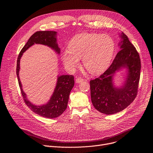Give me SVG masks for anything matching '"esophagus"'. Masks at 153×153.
<instances>
[{"mask_svg":"<svg viewBox=\"0 0 153 153\" xmlns=\"http://www.w3.org/2000/svg\"><path fill=\"white\" fill-rule=\"evenodd\" d=\"M83 80H84V79H82V77H77V78L76 79V82L77 83H80V82H83Z\"/></svg>","mask_w":153,"mask_h":153,"instance_id":"obj_1","label":"esophagus"}]
</instances>
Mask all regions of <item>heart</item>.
Segmentation results:
<instances>
[{"instance_id":"heart-1","label":"heart","mask_w":153,"mask_h":153,"mask_svg":"<svg viewBox=\"0 0 153 153\" xmlns=\"http://www.w3.org/2000/svg\"><path fill=\"white\" fill-rule=\"evenodd\" d=\"M114 50V41L110 36L82 33L71 40L68 50L62 54V59L65 67L74 70L82 58L83 67L90 73L98 74L110 65Z\"/></svg>"}]
</instances>
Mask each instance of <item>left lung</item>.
Masks as SVG:
<instances>
[{"mask_svg": "<svg viewBox=\"0 0 153 153\" xmlns=\"http://www.w3.org/2000/svg\"><path fill=\"white\" fill-rule=\"evenodd\" d=\"M120 37V50L110 67L90 82L93 106L99 112L108 115L123 110L133 102L138 91L141 68L139 54L123 33ZM121 68H128V77L123 88L117 89L113 86L112 76Z\"/></svg>", "mask_w": 153, "mask_h": 153, "instance_id": "8db88e82", "label": "left lung"}]
</instances>
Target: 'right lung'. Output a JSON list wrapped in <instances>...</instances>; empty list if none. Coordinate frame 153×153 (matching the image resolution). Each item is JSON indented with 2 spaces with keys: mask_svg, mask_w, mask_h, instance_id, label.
I'll use <instances>...</instances> for the list:
<instances>
[{
  "mask_svg": "<svg viewBox=\"0 0 153 153\" xmlns=\"http://www.w3.org/2000/svg\"><path fill=\"white\" fill-rule=\"evenodd\" d=\"M56 32L51 31H40L33 34L25 46L21 50L17 60L16 74L22 96L25 104L36 114L50 119H53L60 116L67 108L70 93L74 85L73 75H63L57 79V83L54 93L48 103L37 106L33 105L27 98L25 93L22 88V84L19 76L20 69V59L23 53L34 43L45 45L54 49L57 53H60V48L56 43Z\"/></svg>",
  "mask_w": 153,
  "mask_h": 153,
  "instance_id": "add662e5",
  "label": "right lung"
}]
</instances>
